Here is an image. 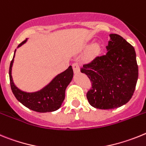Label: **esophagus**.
<instances>
[{
  "label": "esophagus",
  "mask_w": 146,
  "mask_h": 146,
  "mask_svg": "<svg viewBox=\"0 0 146 146\" xmlns=\"http://www.w3.org/2000/svg\"><path fill=\"white\" fill-rule=\"evenodd\" d=\"M73 69L74 73H78L80 71V67H79V64L78 62L73 63Z\"/></svg>",
  "instance_id": "34e87169"
}]
</instances>
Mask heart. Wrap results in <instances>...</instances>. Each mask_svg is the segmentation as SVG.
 <instances>
[{"mask_svg":"<svg viewBox=\"0 0 146 146\" xmlns=\"http://www.w3.org/2000/svg\"><path fill=\"white\" fill-rule=\"evenodd\" d=\"M98 50H99V47H98V45H95L92 46V49H91V53H92V54H95L98 51Z\"/></svg>","mask_w":146,"mask_h":146,"instance_id":"b5f03b06","label":"heart"}]
</instances>
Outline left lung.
Wrapping results in <instances>:
<instances>
[{
	"mask_svg": "<svg viewBox=\"0 0 146 146\" xmlns=\"http://www.w3.org/2000/svg\"><path fill=\"white\" fill-rule=\"evenodd\" d=\"M104 55L98 56L81 68L92 83L87 91L89 103L95 108L120 107L131 99L138 78L134 47L116 34L110 35Z\"/></svg>",
	"mask_w": 146,
	"mask_h": 146,
	"instance_id": "left-lung-1",
	"label": "left lung"
}]
</instances>
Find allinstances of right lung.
I'll return each instance as SVG.
<instances>
[{"label":"right lung","instance_id":"right-lung-1","mask_svg":"<svg viewBox=\"0 0 146 146\" xmlns=\"http://www.w3.org/2000/svg\"><path fill=\"white\" fill-rule=\"evenodd\" d=\"M26 40H25L20 43L17 47L22 45L26 42ZM14 57L15 54L10 63L9 72L11 89L17 101L27 108L37 112H50L57 110L64 99L66 88L73 78V70L72 66H69V68L65 71L58 75L48 85L40 91L34 93H27L17 89L12 81V67Z\"/></svg>","mask_w":146,"mask_h":146}]
</instances>
